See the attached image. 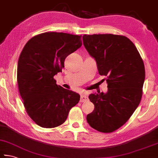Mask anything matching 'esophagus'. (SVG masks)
Instances as JSON below:
<instances>
[{"mask_svg":"<svg viewBox=\"0 0 158 158\" xmlns=\"http://www.w3.org/2000/svg\"><path fill=\"white\" fill-rule=\"evenodd\" d=\"M88 99V97L86 95H85V94H81V98H80V102H85V101H87Z\"/></svg>","mask_w":158,"mask_h":158,"instance_id":"1","label":"esophagus"}]
</instances>
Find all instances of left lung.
<instances>
[{
  "label": "left lung",
  "instance_id": "1",
  "mask_svg": "<svg viewBox=\"0 0 158 158\" xmlns=\"http://www.w3.org/2000/svg\"><path fill=\"white\" fill-rule=\"evenodd\" d=\"M84 45L95 59L100 75L107 77L106 93L90 94L94 105L87 122L102 133H111L127 122L138 106L145 79L143 60L127 37L106 34L83 36Z\"/></svg>",
  "mask_w": 158,
  "mask_h": 158
}]
</instances>
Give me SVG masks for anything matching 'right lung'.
<instances>
[{
  "mask_svg": "<svg viewBox=\"0 0 158 158\" xmlns=\"http://www.w3.org/2000/svg\"><path fill=\"white\" fill-rule=\"evenodd\" d=\"M81 36L45 32L27 42L20 54L17 82L23 105L31 119L43 128H54L66 120L80 95L56 84L69 54L81 46Z\"/></svg>",
  "mask_w": 158,
  "mask_h": 158,
  "instance_id": "right-lung-1",
  "label": "right lung"
}]
</instances>
